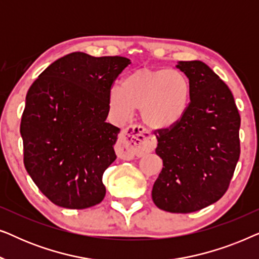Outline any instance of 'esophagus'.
I'll list each match as a JSON object with an SVG mask.
<instances>
[{"label":"esophagus","instance_id":"obj_1","mask_svg":"<svg viewBox=\"0 0 259 259\" xmlns=\"http://www.w3.org/2000/svg\"><path fill=\"white\" fill-rule=\"evenodd\" d=\"M157 145L155 137L140 125H130L120 133L118 153L123 158L143 157L153 151Z\"/></svg>","mask_w":259,"mask_h":259}]
</instances>
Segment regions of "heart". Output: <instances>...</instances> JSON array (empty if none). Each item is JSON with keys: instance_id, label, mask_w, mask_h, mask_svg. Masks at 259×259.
<instances>
[{"instance_id": "1", "label": "heart", "mask_w": 259, "mask_h": 259, "mask_svg": "<svg viewBox=\"0 0 259 259\" xmlns=\"http://www.w3.org/2000/svg\"><path fill=\"white\" fill-rule=\"evenodd\" d=\"M190 93L189 79L180 70L140 68L128 74L121 87L111 88L109 106L122 118L140 108L148 126L166 128L185 114Z\"/></svg>"}]
</instances>
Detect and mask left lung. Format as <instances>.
Listing matches in <instances>:
<instances>
[{
	"mask_svg": "<svg viewBox=\"0 0 259 259\" xmlns=\"http://www.w3.org/2000/svg\"><path fill=\"white\" fill-rule=\"evenodd\" d=\"M190 102L176 125L155 130L162 167L152 190L161 210L190 213L215 203L230 186L240 154V115L224 81L201 61H179Z\"/></svg>",
	"mask_w": 259,
	"mask_h": 259,
	"instance_id": "obj_1",
	"label": "left lung"
}]
</instances>
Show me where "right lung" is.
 <instances>
[{"label": "right lung", "instance_id": "right-lung-1", "mask_svg": "<svg viewBox=\"0 0 259 259\" xmlns=\"http://www.w3.org/2000/svg\"><path fill=\"white\" fill-rule=\"evenodd\" d=\"M130 63L122 56L70 53L28 91L20 126L23 162L53 204L83 210L104 199L102 175L116 159L120 131L106 122L109 91Z\"/></svg>", "mask_w": 259, "mask_h": 259}]
</instances>
